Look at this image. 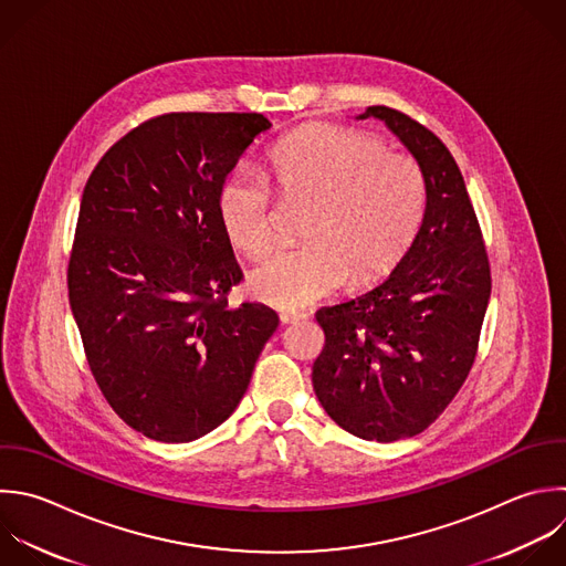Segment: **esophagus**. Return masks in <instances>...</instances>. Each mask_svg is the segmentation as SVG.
Masks as SVG:
<instances>
[{
    "label": "esophagus",
    "instance_id": "esophagus-1",
    "mask_svg": "<svg viewBox=\"0 0 566 566\" xmlns=\"http://www.w3.org/2000/svg\"><path fill=\"white\" fill-rule=\"evenodd\" d=\"M279 318H281L283 325H290V323H298V321L307 318V314H305V312H298V310H283V312L279 314Z\"/></svg>",
    "mask_w": 566,
    "mask_h": 566
}]
</instances>
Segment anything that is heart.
<instances>
[{
    "instance_id": "1",
    "label": "heart",
    "mask_w": 566,
    "mask_h": 566,
    "mask_svg": "<svg viewBox=\"0 0 566 566\" xmlns=\"http://www.w3.org/2000/svg\"><path fill=\"white\" fill-rule=\"evenodd\" d=\"M270 168L285 199L316 203L303 226L307 243L279 248L252 270L250 290L263 303L303 307L347 276L369 283L398 263L418 232L422 172L413 159L387 153L380 139L310 124L272 148ZM219 219L237 250L265 252L276 232V201L265 177L234 170L219 190Z\"/></svg>"
}]
</instances>
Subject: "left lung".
<instances>
[{
    "mask_svg": "<svg viewBox=\"0 0 566 566\" xmlns=\"http://www.w3.org/2000/svg\"><path fill=\"white\" fill-rule=\"evenodd\" d=\"M378 119L416 159L424 179L422 223L398 265L374 287L321 307L325 347L312 385L345 431L394 442L424 431L462 387L491 294L480 226L447 146L387 106Z\"/></svg>",
    "mask_w": 566,
    "mask_h": 566,
    "instance_id": "obj_1",
    "label": "left lung"
}]
</instances>
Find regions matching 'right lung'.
Returning a JSON list of instances; mask_svg holds the SVG:
<instances>
[{
    "label": "right lung",
    "instance_id": "add662e5",
    "mask_svg": "<svg viewBox=\"0 0 566 566\" xmlns=\"http://www.w3.org/2000/svg\"><path fill=\"white\" fill-rule=\"evenodd\" d=\"M272 124L259 113H170L93 170L69 263L91 371L119 418L161 442L197 440L239 407L279 327L263 303L230 307L243 279L219 190Z\"/></svg>",
    "mask_w": 566,
    "mask_h": 566
}]
</instances>
